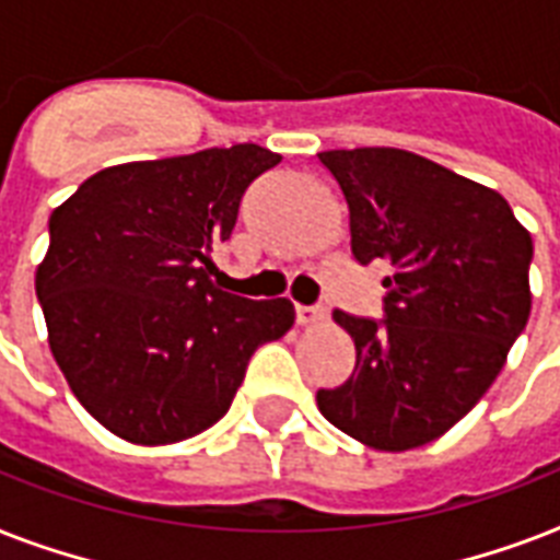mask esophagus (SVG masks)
I'll return each instance as SVG.
<instances>
[{"instance_id":"esophagus-1","label":"esophagus","mask_w":560,"mask_h":560,"mask_svg":"<svg viewBox=\"0 0 560 560\" xmlns=\"http://www.w3.org/2000/svg\"><path fill=\"white\" fill-rule=\"evenodd\" d=\"M323 316H325L323 307L296 305V323L299 325H311V323H316V319H323Z\"/></svg>"}]
</instances>
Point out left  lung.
I'll list each match as a JSON object with an SVG mask.
<instances>
[{
  "label": "left lung",
  "instance_id": "left-lung-1",
  "mask_svg": "<svg viewBox=\"0 0 560 560\" xmlns=\"http://www.w3.org/2000/svg\"><path fill=\"white\" fill-rule=\"evenodd\" d=\"M349 206L354 261H386L383 319L334 311L358 363L316 392L334 427L374 451L433 442L488 392L529 323L532 235L512 206L418 153H319Z\"/></svg>",
  "mask_w": 560,
  "mask_h": 560
}]
</instances>
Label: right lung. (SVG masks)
I'll return each mask as SVG.
<instances>
[{
    "instance_id": "1",
    "label": "right lung",
    "mask_w": 560,
    "mask_h": 560,
    "mask_svg": "<svg viewBox=\"0 0 560 560\" xmlns=\"http://www.w3.org/2000/svg\"><path fill=\"white\" fill-rule=\"evenodd\" d=\"M279 153L232 144L92 174L51 211L37 299L74 398L109 433L171 444L226 416L258 346L293 325L288 299L223 293L211 253Z\"/></svg>"
}]
</instances>
